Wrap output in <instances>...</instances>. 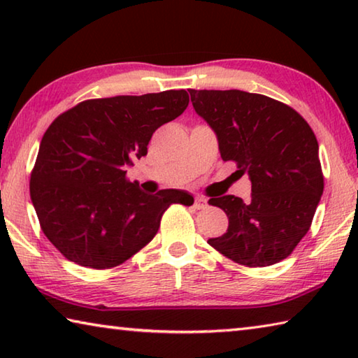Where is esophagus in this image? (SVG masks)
<instances>
[{"mask_svg": "<svg viewBox=\"0 0 358 358\" xmlns=\"http://www.w3.org/2000/svg\"><path fill=\"white\" fill-rule=\"evenodd\" d=\"M194 207H196L197 210H202L207 207V201H205L203 197H196L194 199Z\"/></svg>", "mask_w": 358, "mask_h": 358, "instance_id": "34e87169", "label": "esophagus"}]
</instances>
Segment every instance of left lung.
<instances>
[{"label": "left lung", "instance_id": "1", "mask_svg": "<svg viewBox=\"0 0 358 358\" xmlns=\"http://www.w3.org/2000/svg\"><path fill=\"white\" fill-rule=\"evenodd\" d=\"M196 112L216 132L222 161L251 180V199L222 196L227 232L208 245L246 266H268L292 254L311 227L324 192L319 145L292 107L240 90H189Z\"/></svg>", "mask_w": 358, "mask_h": 358}]
</instances>
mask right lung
<instances>
[{
  "mask_svg": "<svg viewBox=\"0 0 358 358\" xmlns=\"http://www.w3.org/2000/svg\"><path fill=\"white\" fill-rule=\"evenodd\" d=\"M189 104L185 90L78 102L48 126L29 180L42 232L63 256L104 270L148 245L172 203L189 194H145L126 167L147 155L153 132Z\"/></svg>",
  "mask_w": 358,
  "mask_h": 358,
  "instance_id": "right-lung-1",
  "label": "right lung"
}]
</instances>
